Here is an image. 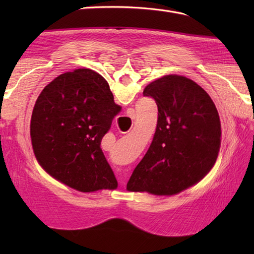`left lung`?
<instances>
[{
  "label": "left lung",
  "mask_w": 254,
  "mask_h": 254,
  "mask_svg": "<svg viewBox=\"0 0 254 254\" xmlns=\"http://www.w3.org/2000/svg\"><path fill=\"white\" fill-rule=\"evenodd\" d=\"M158 107L153 142L127 189L156 195L177 194L212 168L220 146V121L208 94L192 79L166 75L145 87Z\"/></svg>",
  "instance_id": "obj_1"
}]
</instances>
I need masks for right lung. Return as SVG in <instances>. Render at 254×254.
Segmentation results:
<instances>
[{"label": "right lung", "instance_id": "obj_1", "mask_svg": "<svg viewBox=\"0 0 254 254\" xmlns=\"http://www.w3.org/2000/svg\"><path fill=\"white\" fill-rule=\"evenodd\" d=\"M120 111L100 74L89 68L61 74L41 91L32 110L30 136L37 160L77 191L113 190L118 181L100 144Z\"/></svg>", "mask_w": 254, "mask_h": 254}]
</instances>
